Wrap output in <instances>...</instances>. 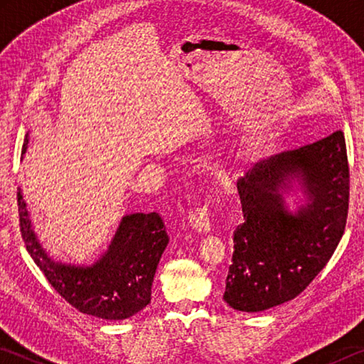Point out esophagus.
Returning a JSON list of instances; mask_svg holds the SVG:
<instances>
[{"instance_id": "1", "label": "esophagus", "mask_w": 364, "mask_h": 364, "mask_svg": "<svg viewBox=\"0 0 364 364\" xmlns=\"http://www.w3.org/2000/svg\"><path fill=\"white\" fill-rule=\"evenodd\" d=\"M189 223L193 225L199 232H208L212 230V218H210V207L204 204L197 207L196 210L189 215Z\"/></svg>"}]
</instances>
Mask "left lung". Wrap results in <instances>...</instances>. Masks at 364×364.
I'll return each instance as SVG.
<instances>
[{
	"instance_id": "obj_1",
	"label": "left lung",
	"mask_w": 364,
	"mask_h": 364,
	"mask_svg": "<svg viewBox=\"0 0 364 364\" xmlns=\"http://www.w3.org/2000/svg\"><path fill=\"white\" fill-rule=\"evenodd\" d=\"M291 177L309 194L297 214L285 210L280 196ZM237 191L244 221L232 234L223 299L234 310L257 313L304 292L341 242L350 199L343 132L255 164Z\"/></svg>"
}]
</instances>
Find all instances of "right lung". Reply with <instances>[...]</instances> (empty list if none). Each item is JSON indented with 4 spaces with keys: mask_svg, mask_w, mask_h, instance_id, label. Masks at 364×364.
<instances>
[{
    "mask_svg": "<svg viewBox=\"0 0 364 364\" xmlns=\"http://www.w3.org/2000/svg\"><path fill=\"white\" fill-rule=\"evenodd\" d=\"M28 138L26 134L22 154ZM22 239L36 267L67 304L102 319H127L151 301V287L162 252L168 244L160 215L133 213L123 217L109 250L93 267H70L53 262L41 249L28 220L26 202L17 188Z\"/></svg>",
    "mask_w": 364,
    "mask_h": 364,
    "instance_id": "right-lung-1",
    "label": "right lung"
}]
</instances>
